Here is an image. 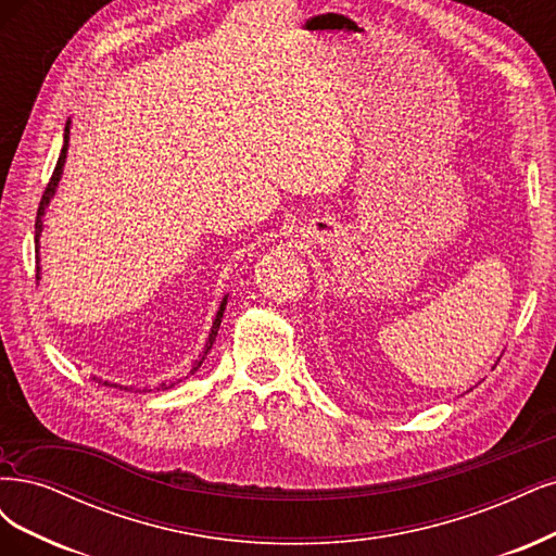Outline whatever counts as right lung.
I'll return each mask as SVG.
<instances>
[{
    "label": "right lung",
    "instance_id": "obj_1",
    "mask_svg": "<svg viewBox=\"0 0 556 556\" xmlns=\"http://www.w3.org/2000/svg\"><path fill=\"white\" fill-rule=\"evenodd\" d=\"M68 138H71V119L66 122V128H64V147H62V154H60V161H56V167H54V172H52V177H50V184H48V188H46V193H43V198H41V204H38V214H36V225H34V243H36V280H41V264H38V260H41V255H38V248H41V232H43V216H46V212H48V206H50V200L54 198V193H56V186H60V179H62V175H64V163H66V154H68ZM225 305H227V296H223V301H220V305H218V311H216V317H214V324H212V331H208V338H206V342H204V350L200 352V356L195 358V363H193V370L190 372H195L202 363H204V358L208 356V352H212V348H214V342H216V336H218V329H220V319H223V313H225ZM93 379H99V377H93ZM103 379H99V384H101ZM181 379H169V381H161L159 384V391L161 389H172L175 384H179ZM105 387H119V384H110V381H103ZM119 389H126L128 391V387H119ZM142 391H147V389H142Z\"/></svg>",
    "mask_w": 556,
    "mask_h": 556
}]
</instances>
